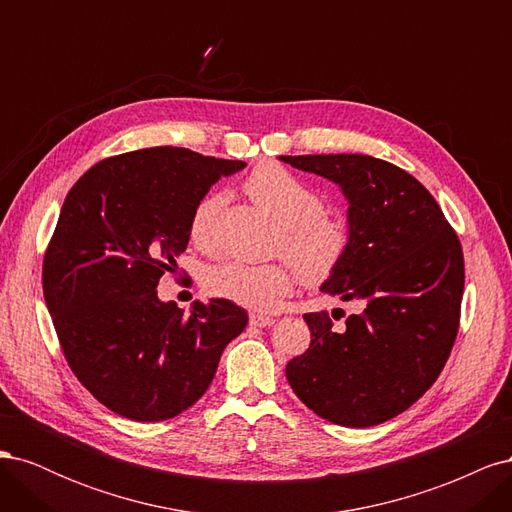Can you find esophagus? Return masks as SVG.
I'll return each instance as SVG.
<instances>
[{
    "mask_svg": "<svg viewBox=\"0 0 512 512\" xmlns=\"http://www.w3.org/2000/svg\"><path fill=\"white\" fill-rule=\"evenodd\" d=\"M275 322V318L271 316H262V314H250V324L252 327H271V324Z\"/></svg>",
    "mask_w": 512,
    "mask_h": 512,
    "instance_id": "34e87169",
    "label": "esophagus"
}]
</instances>
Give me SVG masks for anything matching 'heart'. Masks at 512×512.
Wrapping results in <instances>:
<instances>
[{"instance_id":"1","label":"heart","mask_w":512,"mask_h":512,"mask_svg":"<svg viewBox=\"0 0 512 512\" xmlns=\"http://www.w3.org/2000/svg\"><path fill=\"white\" fill-rule=\"evenodd\" d=\"M243 188L282 228L277 245L307 282H322L337 269L348 252L350 228L342 218L324 211V198L316 188L280 164L258 166ZM220 205L218 194H207L190 213L188 232L200 250L213 245V222ZM205 286L215 297L254 312H271L292 292L294 269L288 262L258 265L230 258L209 267Z\"/></svg>"}]
</instances>
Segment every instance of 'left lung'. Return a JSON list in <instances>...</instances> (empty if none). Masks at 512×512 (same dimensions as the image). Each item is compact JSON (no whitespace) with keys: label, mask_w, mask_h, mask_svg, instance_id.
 <instances>
[{"label":"left lung","mask_w":512,"mask_h":512,"mask_svg":"<svg viewBox=\"0 0 512 512\" xmlns=\"http://www.w3.org/2000/svg\"><path fill=\"white\" fill-rule=\"evenodd\" d=\"M280 160L348 198V252L320 290L361 305L342 329L327 312L305 314L312 344L286 365V378L327 421L380 425L423 397L453 350L466 282L461 243L425 185L391 162L359 153Z\"/></svg>","instance_id":"8db88e82"}]
</instances>
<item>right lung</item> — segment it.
<instances>
[{
	"label": "right lung",
	"instance_id": "obj_1",
	"mask_svg": "<svg viewBox=\"0 0 512 512\" xmlns=\"http://www.w3.org/2000/svg\"><path fill=\"white\" fill-rule=\"evenodd\" d=\"M243 166L151 147L98 162L68 192L44 252V301L74 376L115 414L156 423L188 410L245 329L232 301H194L185 316L156 290L188 247L194 205Z\"/></svg>",
	"mask_w": 512,
	"mask_h": 512
}]
</instances>
